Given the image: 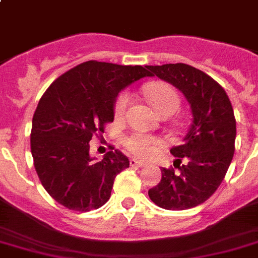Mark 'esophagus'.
Returning a JSON list of instances; mask_svg holds the SVG:
<instances>
[{
  "instance_id": "1",
  "label": "esophagus",
  "mask_w": 258,
  "mask_h": 258,
  "mask_svg": "<svg viewBox=\"0 0 258 258\" xmlns=\"http://www.w3.org/2000/svg\"><path fill=\"white\" fill-rule=\"evenodd\" d=\"M130 164H131V166H137V167H144L145 165H146L144 161H140V160L137 159H131L130 160Z\"/></svg>"
}]
</instances>
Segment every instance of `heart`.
I'll use <instances>...</instances> for the list:
<instances>
[{
	"mask_svg": "<svg viewBox=\"0 0 258 258\" xmlns=\"http://www.w3.org/2000/svg\"><path fill=\"white\" fill-rule=\"evenodd\" d=\"M144 92L147 99L154 107L155 111L159 112L164 109L179 108V94L169 84L164 83H149L144 87ZM130 103V96L127 93H121L114 102V114L122 116L126 112ZM124 146L135 156L147 159L156 154L161 147V141L156 137L149 136L145 134H134L124 140Z\"/></svg>",
	"mask_w": 258,
	"mask_h": 258,
	"instance_id": "heart-1",
	"label": "heart"
}]
</instances>
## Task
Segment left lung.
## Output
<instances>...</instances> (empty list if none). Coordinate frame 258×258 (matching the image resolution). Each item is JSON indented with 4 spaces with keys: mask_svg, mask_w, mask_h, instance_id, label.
<instances>
[{
    "mask_svg": "<svg viewBox=\"0 0 258 258\" xmlns=\"http://www.w3.org/2000/svg\"><path fill=\"white\" fill-rule=\"evenodd\" d=\"M146 68L151 76L176 87L192 114L182 145L170 150L176 157L177 171L162 167L161 181L149 190V197L167 211L192 208L213 196L233 159L237 134L233 108L226 91L194 67L177 62Z\"/></svg>",
    "mask_w": 258,
    "mask_h": 258,
    "instance_id": "left-lung-1",
    "label": "left lung"
}]
</instances>
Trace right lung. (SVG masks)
<instances>
[{
	"label": "right lung",
	"instance_id": "add662e5",
	"mask_svg": "<svg viewBox=\"0 0 258 258\" xmlns=\"http://www.w3.org/2000/svg\"><path fill=\"white\" fill-rule=\"evenodd\" d=\"M152 77L141 66L82 62L55 79L40 98L31 127V154L42 186L54 201L77 212L108 202L114 177L130 166L119 150L102 161L89 155V141L113 122L122 89Z\"/></svg>",
	"mask_w": 258,
	"mask_h": 258
}]
</instances>
